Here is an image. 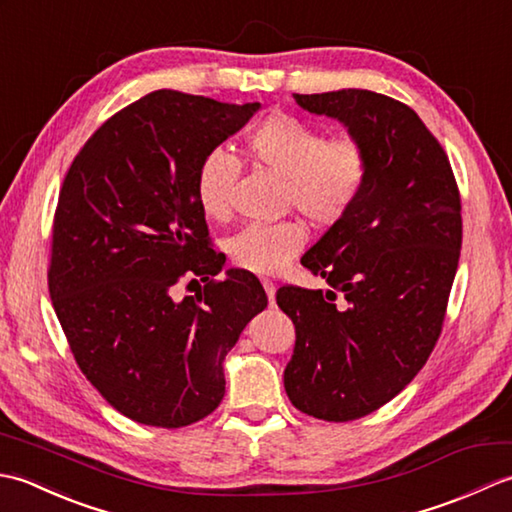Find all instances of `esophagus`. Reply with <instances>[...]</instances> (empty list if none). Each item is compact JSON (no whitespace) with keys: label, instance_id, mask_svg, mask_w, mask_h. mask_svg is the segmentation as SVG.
<instances>
[{"label":"esophagus","instance_id":"obj_1","mask_svg":"<svg viewBox=\"0 0 512 512\" xmlns=\"http://www.w3.org/2000/svg\"><path fill=\"white\" fill-rule=\"evenodd\" d=\"M262 286H264V290H266L268 301L273 303V301H275V292H277V286H275L273 281H270V279H262Z\"/></svg>","mask_w":512,"mask_h":512}]
</instances>
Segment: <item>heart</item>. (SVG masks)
<instances>
[{
  "label": "heart",
  "instance_id": "heart-1",
  "mask_svg": "<svg viewBox=\"0 0 512 512\" xmlns=\"http://www.w3.org/2000/svg\"><path fill=\"white\" fill-rule=\"evenodd\" d=\"M259 165L286 180V202L312 224L341 222L361 198L369 176V156L354 138L328 140L319 127L284 112L266 116L246 138ZM237 160L222 149L202 160L195 176V198L211 220L231 215ZM306 226L297 220L248 224L228 242L233 264L257 275L279 273L306 244Z\"/></svg>",
  "mask_w": 512,
  "mask_h": 512
}]
</instances>
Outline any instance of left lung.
I'll return each instance as SVG.
<instances>
[{"mask_svg":"<svg viewBox=\"0 0 512 512\" xmlns=\"http://www.w3.org/2000/svg\"><path fill=\"white\" fill-rule=\"evenodd\" d=\"M295 101L343 123L369 156L361 198L301 257L330 290H277L297 332L284 372L290 402L347 422L398 396L433 352L458 270L462 204L447 154L405 103L369 90Z\"/></svg>","mask_w":512,"mask_h":512,"instance_id":"8db88e82","label":"left lung"}]
</instances>
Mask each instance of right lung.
I'll use <instances>...</instances> for the list:
<instances>
[{"label":"right lung","instance_id":"right-lung-1","mask_svg":"<svg viewBox=\"0 0 512 512\" xmlns=\"http://www.w3.org/2000/svg\"><path fill=\"white\" fill-rule=\"evenodd\" d=\"M259 103L158 90L105 121L74 158L52 226L48 288L85 378L151 427L198 422L224 398V358L268 306L259 279L209 246L202 160ZM182 278L205 281L178 300Z\"/></svg>","mask_w":512,"mask_h":512}]
</instances>
